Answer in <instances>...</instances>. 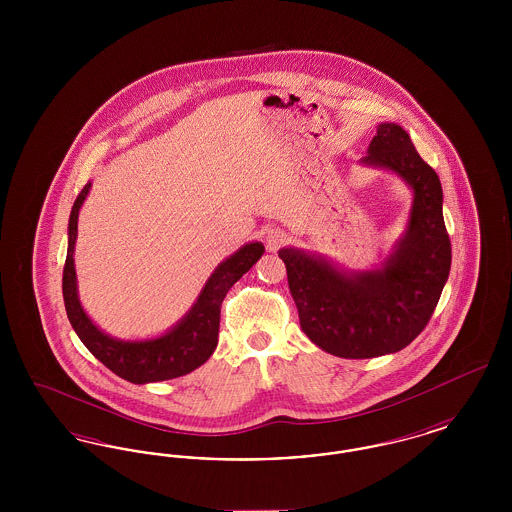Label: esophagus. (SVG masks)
<instances>
[{
	"mask_svg": "<svg viewBox=\"0 0 512 512\" xmlns=\"http://www.w3.org/2000/svg\"><path fill=\"white\" fill-rule=\"evenodd\" d=\"M288 242V234L282 232V230H270L267 236V247L270 251H276L278 247Z\"/></svg>",
	"mask_w": 512,
	"mask_h": 512,
	"instance_id": "esophagus-1",
	"label": "esophagus"
}]
</instances>
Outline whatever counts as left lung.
<instances>
[{
    "label": "left lung",
    "instance_id": "obj_1",
    "mask_svg": "<svg viewBox=\"0 0 512 512\" xmlns=\"http://www.w3.org/2000/svg\"><path fill=\"white\" fill-rule=\"evenodd\" d=\"M363 163L393 171L413 188L407 230L386 263L343 272L303 249L278 251L301 330L341 359H372L407 347L434 315L451 268L441 182L409 134L393 122L378 124Z\"/></svg>",
    "mask_w": 512,
    "mask_h": 512
}]
</instances>
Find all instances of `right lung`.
Segmentation results:
<instances>
[{"instance_id": "obj_1", "label": "right lung", "mask_w": 512, "mask_h": 512, "mask_svg": "<svg viewBox=\"0 0 512 512\" xmlns=\"http://www.w3.org/2000/svg\"><path fill=\"white\" fill-rule=\"evenodd\" d=\"M90 186L92 184L88 182L74 201L69 219L67 261L63 268V299L74 332L98 361L132 384L161 382L192 372L213 355L219 343L220 305L224 295L261 259L265 245L251 242L222 261L203 286L188 315L167 334L144 341L111 338L84 313L76 292L73 259L78 232L76 226L78 211L90 192Z\"/></svg>"}]
</instances>
